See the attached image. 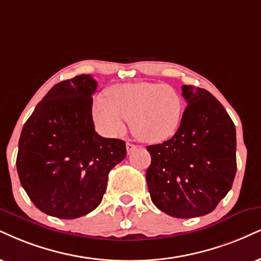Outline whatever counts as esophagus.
I'll return each instance as SVG.
<instances>
[{"label": "esophagus", "instance_id": "34e87169", "mask_svg": "<svg viewBox=\"0 0 261 261\" xmlns=\"http://www.w3.org/2000/svg\"><path fill=\"white\" fill-rule=\"evenodd\" d=\"M125 149H127V152L128 153H130L134 149H137V145H136V144L127 141V143H125Z\"/></svg>", "mask_w": 261, "mask_h": 261}]
</instances>
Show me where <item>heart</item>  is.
Segmentation results:
<instances>
[{
	"label": "heart",
	"mask_w": 261,
	"mask_h": 261,
	"mask_svg": "<svg viewBox=\"0 0 261 261\" xmlns=\"http://www.w3.org/2000/svg\"><path fill=\"white\" fill-rule=\"evenodd\" d=\"M184 112L182 96L163 83L136 82L112 86L108 96H96L93 118L102 133L117 137L127 120L138 139L160 143L175 133Z\"/></svg>",
	"instance_id": "obj_1"
}]
</instances>
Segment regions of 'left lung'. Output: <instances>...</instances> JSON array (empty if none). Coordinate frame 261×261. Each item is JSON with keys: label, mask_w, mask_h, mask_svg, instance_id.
<instances>
[{"label": "left lung", "mask_w": 261, "mask_h": 261, "mask_svg": "<svg viewBox=\"0 0 261 261\" xmlns=\"http://www.w3.org/2000/svg\"><path fill=\"white\" fill-rule=\"evenodd\" d=\"M186 100L176 133L146 149L151 201L174 218L202 217L213 212L236 175V128L229 114L202 88L182 86Z\"/></svg>", "instance_id": "1"}]
</instances>
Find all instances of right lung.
Instances as JSON below:
<instances>
[{"mask_svg":"<svg viewBox=\"0 0 261 261\" xmlns=\"http://www.w3.org/2000/svg\"><path fill=\"white\" fill-rule=\"evenodd\" d=\"M98 83L80 75L57 83L22 127L17 156L21 186L41 212L76 219L100 204L110 170L127 155L125 143L94 129Z\"/></svg>","mask_w":261,"mask_h":261,"instance_id":"add662e5","label":"right lung"}]
</instances>
